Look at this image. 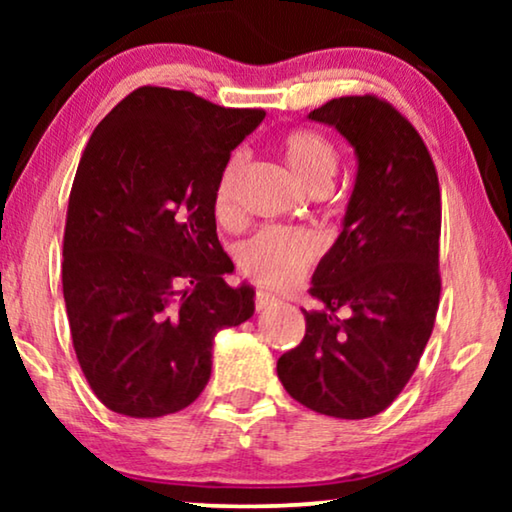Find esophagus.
Instances as JSON below:
<instances>
[{
	"label": "esophagus",
	"instance_id": "obj_1",
	"mask_svg": "<svg viewBox=\"0 0 512 512\" xmlns=\"http://www.w3.org/2000/svg\"><path fill=\"white\" fill-rule=\"evenodd\" d=\"M254 305H256V310H265V307L277 305V298L268 291H258L256 298H254Z\"/></svg>",
	"mask_w": 512,
	"mask_h": 512
}]
</instances>
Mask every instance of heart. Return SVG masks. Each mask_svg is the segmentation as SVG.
<instances>
[{"label": "heart", "instance_id": "b5f03b06", "mask_svg": "<svg viewBox=\"0 0 512 512\" xmlns=\"http://www.w3.org/2000/svg\"><path fill=\"white\" fill-rule=\"evenodd\" d=\"M286 167L303 188L312 193L324 191L331 184L335 165V149L331 142L310 130H291L279 139ZM242 172V156H233L223 167L219 186L214 193V214L228 221L235 212V184ZM321 254L319 237L300 228H263L249 237L237 251L240 270L251 282L272 289H284L300 282Z\"/></svg>", "mask_w": 512, "mask_h": 512}]
</instances>
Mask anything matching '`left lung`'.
Segmentation results:
<instances>
[{
  "label": "left lung",
  "instance_id": "left-lung-1",
  "mask_svg": "<svg viewBox=\"0 0 512 512\" xmlns=\"http://www.w3.org/2000/svg\"><path fill=\"white\" fill-rule=\"evenodd\" d=\"M359 158L342 233L321 258L305 338L279 356L291 398L319 415L366 419L396 401L422 359L440 300V186L408 118L377 95L314 109Z\"/></svg>",
  "mask_w": 512,
  "mask_h": 512
}]
</instances>
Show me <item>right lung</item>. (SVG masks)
I'll use <instances>...</instances> for the list:
<instances>
[{
	"label": "right lung",
	"instance_id": "right-lung-1",
	"mask_svg": "<svg viewBox=\"0 0 512 512\" xmlns=\"http://www.w3.org/2000/svg\"><path fill=\"white\" fill-rule=\"evenodd\" d=\"M263 109L142 86L97 125L69 193L62 293L93 394L125 417L184 410L212 375L221 328L254 314L228 286L214 193Z\"/></svg>",
	"mask_w": 512,
	"mask_h": 512
}]
</instances>
